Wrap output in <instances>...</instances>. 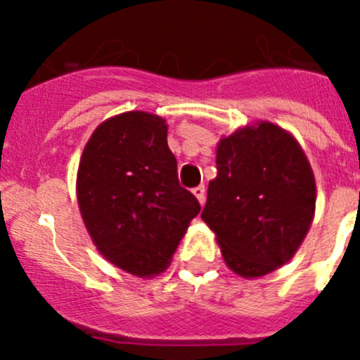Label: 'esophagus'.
I'll return each instance as SVG.
<instances>
[{
	"mask_svg": "<svg viewBox=\"0 0 360 360\" xmlns=\"http://www.w3.org/2000/svg\"><path fill=\"white\" fill-rule=\"evenodd\" d=\"M192 193H193V195H195V198H198L199 205H202V202H205L206 190H205V186H202V184H199V186H195V188L192 190Z\"/></svg>",
	"mask_w": 360,
	"mask_h": 360,
	"instance_id": "esophagus-1",
	"label": "esophagus"
}]
</instances>
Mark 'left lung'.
<instances>
[{"instance_id": "obj_1", "label": "left lung", "mask_w": 360, "mask_h": 360, "mask_svg": "<svg viewBox=\"0 0 360 360\" xmlns=\"http://www.w3.org/2000/svg\"><path fill=\"white\" fill-rule=\"evenodd\" d=\"M215 165L201 219L226 266L245 279L284 266L315 215L317 186L302 146L279 124L257 121L219 139Z\"/></svg>"}]
</instances>
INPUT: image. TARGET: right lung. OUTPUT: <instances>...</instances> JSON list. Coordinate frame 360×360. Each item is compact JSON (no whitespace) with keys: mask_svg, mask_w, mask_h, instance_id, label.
Instances as JSON below:
<instances>
[{"mask_svg":"<svg viewBox=\"0 0 360 360\" xmlns=\"http://www.w3.org/2000/svg\"><path fill=\"white\" fill-rule=\"evenodd\" d=\"M165 117L143 110L98 124L81 154L76 195L99 254L143 279L165 271L201 206L179 186Z\"/></svg>","mask_w":360,"mask_h":360,"instance_id":"add662e5","label":"right lung"}]
</instances>
